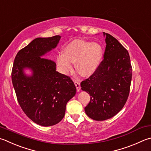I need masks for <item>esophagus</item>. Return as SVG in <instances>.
Returning <instances> with one entry per match:
<instances>
[{"label":"esophagus","mask_w":151,"mask_h":151,"mask_svg":"<svg viewBox=\"0 0 151 151\" xmlns=\"http://www.w3.org/2000/svg\"><path fill=\"white\" fill-rule=\"evenodd\" d=\"M74 83H75V86L76 87V90H77L78 92H79V91H80V90H81L80 81H79V80H75V81H74Z\"/></svg>","instance_id":"34e87169"}]
</instances>
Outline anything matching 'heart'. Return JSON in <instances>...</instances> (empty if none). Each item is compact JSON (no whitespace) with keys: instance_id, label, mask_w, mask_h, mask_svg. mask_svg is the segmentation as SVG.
Masks as SVG:
<instances>
[{"instance_id":"b5f03b06","label":"heart","mask_w":151,"mask_h":151,"mask_svg":"<svg viewBox=\"0 0 151 151\" xmlns=\"http://www.w3.org/2000/svg\"><path fill=\"white\" fill-rule=\"evenodd\" d=\"M102 56V48L99 43L75 40L57 56V63L61 72L68 74L76 63V69L83 76H90L96 70Z\"/></svg>"}]
</instances>
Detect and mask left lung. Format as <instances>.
<instances>
[{
  "instance_id": "1",
  "label": "left lung",
  "mask_w": 151,
  "mask_h": 151,
  "mask_svg": "<svg viewBox=\"0 0 151 151\" xmlns=\"http://www.w3.org/2000/svg\"><path fill=\"white\" fill-rule=\"evenodd\" d=\"M104 35L106 47L102 61L94 73L81 83V89L91 96L85 112L96 121L111 118L123 108L132 78L127 50L110 34L104 32Z\"/></svg>"
}]
</instances>
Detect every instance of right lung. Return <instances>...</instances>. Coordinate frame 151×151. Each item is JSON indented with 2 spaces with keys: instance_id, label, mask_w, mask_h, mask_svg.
<instances>
[{
  "instance_id": "obj_1",
  "label": "right lung",
  "mask_w": 151,
  "mask_h": 151,
  "mask_svg": "<svg viewBox=\"0 0 151 151\" xmlns=\"http://www.w3.org/2000/svg\"><path fill=\"white\" fill-rule=\"evenodd\" d=\"M61 36L38 37L18 52L12 70V81L21 108L34 123L54 125L64 117L67 103L76 88L69 76L56 71V63L44 57L58 44ZM31 68L27 77L23 70Z\"/></svg>"
}]
</instances>
